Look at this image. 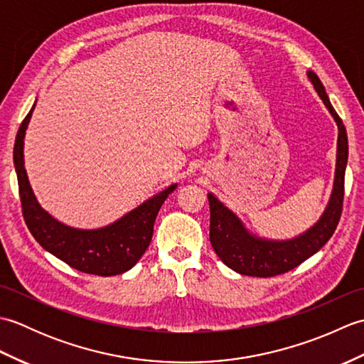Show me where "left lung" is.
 <instances>
[{
  "label": "left lung",
  "instance_id": "1",
  "mask_svg": "<svg viewBox=\"0 0 364 364\" xmlns=\"http://www.w3.org/2000/svg\"><path fill=\"white\" fill-rule=\"evenodd\" d=\"M308 78L318 92V95L327 106L331 117L338 125V146H336V168L333 191L328 200L326 211L314 225L300 236L288 241H272L252 235L244 227L237 215L219 202L213 194H208L211 211L210 241L214 252L222 262L235 272L250 277H274L288 272L319 252L328 239L333 236L341 219L344 200V175L349 156V144L343 120L331 106L326 87L314 72H306Z\"/></svg>",
  "mask_w": 364,
  "mask_h": 364
}]
</instances>
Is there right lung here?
I'll return each mask as SVG.
<instances>
[{
	"label": "right lung",
	"mask_w": 364,
	"mask_h": 364,
	"mask_svg": "<svg viewBox=\"0 0 364 364\" xmlns=\"http://www.w3.org/2000/svg\"><path fill=\"white\" fill-rule=\"evenodd\" d=\"M21 122L14 145V166L17 172L21 211L26 225L46 252L84 274L111 277L127 272L141 259L153 236V225L164 200L176 189L172 184L159 194L103 228L80 230L64 225L38 205L25 170L23 145L31 115Z\"/></svg>",
	"instance_id": "right-lung-1"
}]
</instances>
